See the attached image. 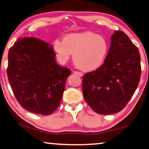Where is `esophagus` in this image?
<instances>
[{"label":"esophagus","instance_id":"obj_1","mask_svg":"<svg viewBox=\"0 0 149 149\" xmlns=\"http://www.w3.org/2000/svg\"><path fill=\"white\" fill-rule=\"evenodd\" d=\"M74 74H76V75H79V76H80V77L83 76V74H82L81 72H76V71H74Z\"/></svg>","mask_w":149,"mask_h":149}]
</instances>
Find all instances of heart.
<instances>
[{"mask_svg":"<svg viewBox=\"0 0 149 149\" xmlns=\"http://www.w3.org/2000/svg\"><path fill=\"white\" fill-rule=\"evenodd\" d=\"M53 50L60 63L65 64L73 55V61L77 68L92 72L102 65L108 53V43L101 35L86 31L68 35L63 41L56 39Z\"/></svg>","mask_w":149,"mask_h":149,"instance_id":"1","label":"heart"}]
</instances>
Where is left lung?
Instances as JSON below:
<instances>
[{
  "label": "left lung",
  "mask_w": 149,
  "mask_h": 149,
  "mask_svg": "<svg viewBox=\"0 0 149 149\" xmlns=\"http://www.w3.org/2000/svg\"><path fill=\"white\" fill-rule=\"evenodd\" d=\"M141 75L138 48L122 31H115L104 63L83 76L84 97L100 114H112L126 106Z\"/></svg>",
  "instance_id": "obj_1"
}]
</instances>
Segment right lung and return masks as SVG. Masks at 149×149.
Wrapping results in <instances>:
<instances>
[{
	"mask_svg": "<svg viewBox=\"0 0 149 149\" xmlns=\"http://www.w3.org/2000/svg\"><path fill=\"white\" fill-rule=\"evenodd\" d=\"M52 46L35 37L19 39L8 54L7 75L15 97L25 110L50 115L58 108L71 71L55 61Z\"/></svg>",
	"mask_w": 149,
	"mask_h": 149,
	"instance_id": "1",
	"label": "right lung"
}]
</instances>
